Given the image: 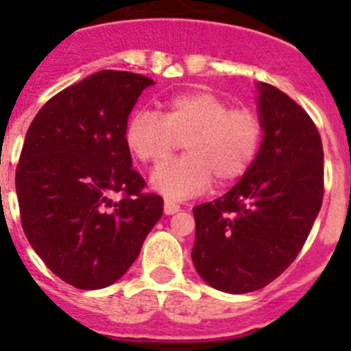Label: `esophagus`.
<instances>
[{
	"instance_id": "obj_1",
	"label": "esophagus",
	"mask_w": 351,
	"mask_h": 351,
	"mask_svg": "<svg viewBox=\"0 0 351 351\" xmlns=\"http://www.w3.org/2000/svg\"><path fill=\"white\" fill-rule=\"evenodd\" d=\"M163 210H165V214H176L181 210V206H179L178 202H173V200H170V198H165V206H163Z\"/></svg>"
}]
</instances>
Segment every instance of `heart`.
I'll list each match as a JSON object with an SVG mask.
<instances>
[{
  "label": "heart",
  "instance_id": "1",
  "mask_svg": "<svg viewBox=\"0 0 351 351\" xmlns=\"http://www.w3.org/2000/svg\"><path fill=\"white\" fill-rule=\"evenodd\" d=\"M133 112L125 126L130 153L145 165H160L184 141L186 156L158 167L151 182L160 193L184 198L204 191L216 179L239 181L253 167L263 141V121L255 108L232 107L209 91L173 95Z\"/></svg>",
  "mask_w": 351,
  "mask_h": 351
}]
</instances>
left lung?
Segmentation results:
<instances>
[{
  "mask_svg": "<svg viewBox=\"0 0 351 351\" xmlns=\"http://www.w3.org/2000/svg\"><path fill=\"white\" fill-rule=\"evenodd\" d=\"M263 141L255 163L228 193L193 207L195 269L226 293L274 281L297 258L324 200V147L308 112L260 82Z\"/></svg>",
  "mask_w": 351,
  "mask_h": 351,
  "instance_id": "obj_1",
  "label": "left lung"
}]
</instances>
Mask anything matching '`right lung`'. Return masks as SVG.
<instances>
[{"mask_svg":"<svg viewBox=\"0 0 351 351\" xmlns=\"http://www.w3.org/2000/svg\"><path fill=\"white\" fill-rule=\"evenodd\" d=\"M151 84L132 71H96L52 96L24 138L15 170L23 230L43 263L80 290L116 283L163 214L125 142Z\"/></svg>","mask_w":351,"mask_h":351,"instance_id":"right-lung-1","label":"right lung"}]
</instances>
